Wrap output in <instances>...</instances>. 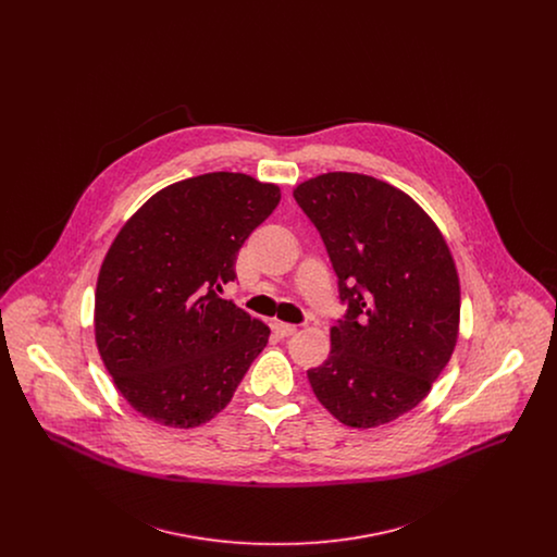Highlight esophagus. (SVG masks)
Returning a JSON list of instances; mask_svg holds the SVG:
<instances>
[{"label":"esophagus","instance_id":"obj_1","mask_svg":"<svg viewBox=\"0 0 557 557\" xmlns=\"http://www.w3.org/2000/svg\"><path fill=\"white\" fill-rule=\"evenodd\" d=\"M273 332H275L280 338H286V336H292V334L296 332V325L284 323V321H273Z\"/></svg>","mask_w":557,"mask_h":557}]
</instances>
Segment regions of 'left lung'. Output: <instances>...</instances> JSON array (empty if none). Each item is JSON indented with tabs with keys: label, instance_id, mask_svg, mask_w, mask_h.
Listing matches in <instances>:
<instances>
[{
	"label": "left lung",
	"instance_id": "left-lung-1",
	"mask_svg": "<svg viewBox=\"0 0 557 557\" xmlns=\"http://www.w3.org/2000/svg\"><path fill=\"white\" fill-rule=\"evenodd\" d=\"M338 275L346 318L327 359L307 371L319 403L348 428L388 424L418 407L459 338L461 290L449 244L403 189L361 173L294 187Z\"/></svg>",
	"mask_w": 557,
	"mask_h": 557
}]
</instances>
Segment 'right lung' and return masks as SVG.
<instances>
[{"instance_id": "add662e5", "label": "right lung", "mask_w": 557, "mask_h": 557, "mask_svg": "<svg viewBox=\"0 0 557 557\" xmlns=\"http://www.w3.org/2000/svg\"><path fill=\"white\" fill-rule=\"evenodd\" d=\"M282 200L280 186L216 171L162 187L125 221L100 267L94 334L114 386L169 428L227 407L269 327L216 292L236 280L244 239Z\"/></svg>"}]
</instances>
